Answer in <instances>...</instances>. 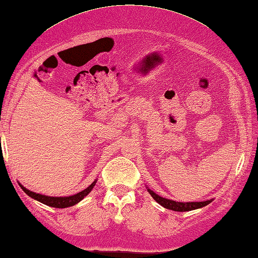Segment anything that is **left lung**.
<instances>
[{"label":"left lung","mask_w":258,"mask_h":258,"mask_svg":"<svg viewBox=\"0 0 258 258\" xmlns=\"http://www.w3.org/2000/svg\"><path fill=\"white\" fill-rule=\"evenodd\" d=\"M147 191L151 194V196L154 198L155 202L159 203V204L163 206L164 209L172 210V211H175V212H187V211L202 209V207L209 205L210 203H212V201H213V200H210V201H205V202L182 203V202H175V201H172V200H168V198L161 197L160 195H157V194H155L154 191L151 190L150 188H147Z\"/></svg>","instance_id":"obj_1"}]
</instances>
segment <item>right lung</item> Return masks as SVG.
<instances>
[{"instance_id": "right-lung-1", "label": "right lung", "mask_w": 258, "mask_h": 258, "mask_svg": "<svg viewBox=\"0 0 258 258\" xmlns=\"http://www.w3.org/2000/svg\"><path fill=\"white\" fill-rule=\"evenodd\" d=\"M96 182H97V180H94V182L90 184L89 187L84 189L83 191L76 194V195L66 196V197H53V196L42 195V194H37V192H34L31 190H28V189L22 186L20 182H18V183H19V186L21 187L22 190H24L29 197L33 198V200L38 201L40 203H43V204L51 206V207H56V209H66V207L74 206L76 204H78L80 201H83L84 198L87 196L90 191H92V189L94 188L95 184H96Z\"/></svg>"}]
</instances>
